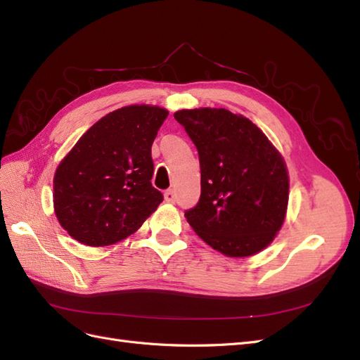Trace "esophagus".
I'll list each match as a JSON object with an SVG mask.
<instances>
[{
	"label": "esophagus",
	"mask_w": 360,
	"mask_h": 360,
	"mask_svg": "<svg viewBox=\"0 0 360 360\" xmlns=\"http://www.w3.org/2000/svg\"><path fill=\"white\" fill-rule=\"evenodd\" d=\"M163 197H165V201L167 202H176V192H174L172 189H168L165 193H163Z\"/></svg>",
	"instance_id": "esophagus-1"
}]
</instances>
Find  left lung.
<instances>
[{
    "instance_id": "1",
    "label": "left lung",
    "mask_w": 360,
    "mask_h": 360,
    "mask_svg": "<svg viewBox=\"0 0 360 360\" xmlns=\"http://www.w3.org/2000/svg\"><path fill=\"white\" fill-rule=\"evenodd\" d=\"M174 118L198 150L201 197L184 216L226 257H249L274 240L285 219L288 172L267 136L224 108L181 110Z\"/></svg>"
}]
</instances>
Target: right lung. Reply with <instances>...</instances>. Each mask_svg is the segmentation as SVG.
<instances>
[{
  "mask_svg": "<svg viewBox=\"0 0 360 360\" xmlns=\"http://www.w3.org/2000/svg\"><path fill=\"white\" fill-rule=\"evenodd\" d=\"M168 111L130 105L112 111L79 138L56 171L53 210L61 226L86 246L134 234L162 202L151 186V144Z\"/></svg>",
  "mask_w": 360,
  "mask_h": 360,
  "instance_id": "right-lung-1",
  "label": "right lung"
}]
</instances>
